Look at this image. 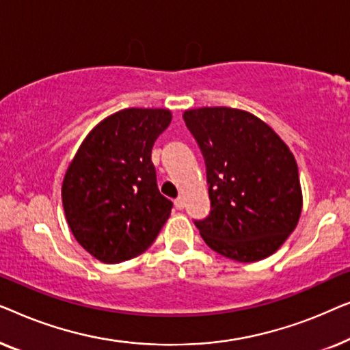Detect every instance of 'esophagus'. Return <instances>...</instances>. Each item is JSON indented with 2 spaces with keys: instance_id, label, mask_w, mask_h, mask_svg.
Instances as JSON below:
<instances>
[{
  "instance_id": "34e87169",
  "label": "esophagus",
  "mask_w": 350,
  "mask_h": 350,
  "mask_svg": "<svg viewBox=\"0 0 350 350\" xmlns=\"http://www.w3.org/2000/svg\"><path fill=\"white\" fill-rule=\"evenodd\" d=\"M175 207L178 208V210H183V207H185V199H183V198H176V199H175Z\"/></svg>"
}]
</instances>
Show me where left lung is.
Here are the masks:
<instances>
[{
  "mask_svg": "<svg viewBox=\"0 0 350 350\" xmlns=\"http://www.w3.org/2000/svg\"><path fill=\"white\" fill-rule=\"evenodd\" d=\"M183 119L207 172L210 213L194 219L204 242L229 260H265L301 215L293 154L267 124L242 109L198 108Z\"/></svg>",
  "mask_w": 350,
  "mask_h": 350,
  "instance_id": "left-lung-1",
  "label": "left lung"
}]
</instances>
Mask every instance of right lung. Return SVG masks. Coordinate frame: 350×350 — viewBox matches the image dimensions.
<instances>
[{
  "instance_id": "right-lung-1",
  "label": "right lung",
  "mask_w": 350,
  "mask_h": 350,
  "mask_svg": "<svg viewBox=\"0 0 350 350\" xmlns=\"http://www.w3.org/2000/svg\"><path fill=\"white\" fill-rule=\"evenodd\" d=\"M170 121L169 109H122L95 126L71 161L62 185L65 217L97 260L138 256L169 218L174 204L159 193L151 151Z\"/></svg>"
}]
</instances>
